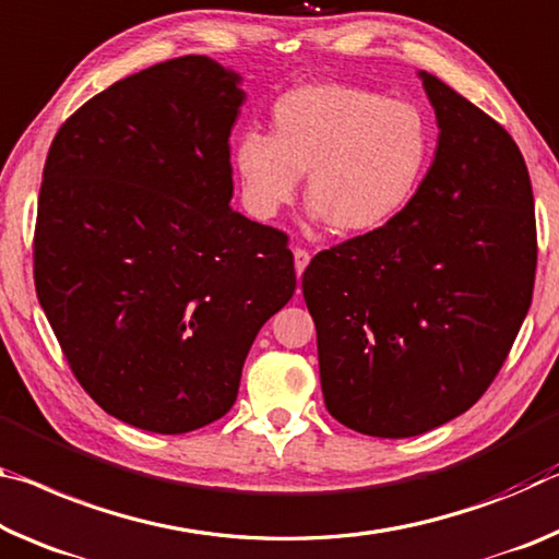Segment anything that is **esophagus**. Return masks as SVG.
<instances>
[{"label":"esophagus","instance_id":"obj_1","mask_svg":"<svg viewBox=\"0 0 559 559\" xmlns=\"http://www.w3.org/2000/svg\"><path fill=\"white\" fill-rule=\"evenodd\" d=\"M294 261H296V273H298V276H304L306 265L311 263V253H308L306 248H296V251H294Z\"/></svg>","mask_w":559,"mask_h":559}]
</instances>
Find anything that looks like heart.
Returning a JSON list of instances; mask_svg holds the SVG:
<instances>
[{"label":"heart","mask_w":559,"mask_h":559,"mask_svg":"<svg viewBox=\"0 0 559 559\" xmlns=\"http://www.w3.org/2000/svg\"><path fill=\"white\" fill-rule=\"evenodd\" d=\"M273 136L243 131L234 166L248 211L276 216L308 171L311 214L348 236L376 234L418 197L432 131L418 106L353 84L321 82L283 94Z\"/></svg>","instance_id":"heart-1"}]
</instances>
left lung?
I'll use <instances>...</instances> for the list:
<instances>
[{
    "mask_svg": "<svg viewBox=\"0 0 559 559\" xmlns=\"http://www.w3.org/2000/svg\"><path fill=\"white\" fill-rule=\"evenodd\" d=\"M438 148L401 218L313 255L304 298L328 413L373 438H413L473 407L533 304L537 234L520 148L420 72Z\"/></svg>",
    "mask_w": 559,
    "mask_h": 559,
    "instance_id": "1",
    "label": "left lung"
}]
</instances>
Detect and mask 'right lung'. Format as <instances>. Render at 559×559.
I'll return each mask as SVG.
<instances>
[{
    "mask_svg": "<svg viewBox=\"0 0 559 559\" xmlns=\"http://www.w3.org/2000/svg\"><path fill=\"white\" fill-rule=\"evenodd\" d=\"M238 84L209 57L162 61L76 109L44 164L39 304L96 405L162 436L231 411L296 290L288 236L231 209Z\"/></svg>",
    "mask_w": 559,
    "mask_h": 559,
    "instance_id": "right-lung-1",
    "label": "right lung"
}]
</instances>
